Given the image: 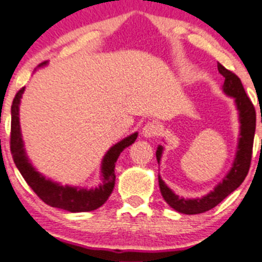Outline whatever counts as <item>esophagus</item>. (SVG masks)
<instances>
[{"label":"esophagus","mask_w":262,"mask_h":262,"mask_svg":"<svg viewBox=\"0 0 262 262\" xmlns=\"http://www.w3.org/2000/svg\"><path fill=\"white\" fill-rule=\"evenodd\" d=\"M161 133V126L158 125L157 123H147L146 125L143 126V130H142V134L146 138H153V137L160 136Z\"/></svg>","instance_id":"34e87169"}]
</instances>
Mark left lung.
<instances>
[{
  "label": "left lung",
  "instance_id": "1",
  "mask_svg": "<svg viewBox=\"0 0 262 262\" xmlns=\"http://www.w3.org/2000/svg\"><path fill=\"white\" fill-rule=\"evenodd\" d=\"M218 71L224 77V83L222 86L224 94L229 97H233L234 105L238 112L239 120V137L238 144H237L236 157H234L233 165H232L229 172L224 176V179L214 187L213 191L196 199H185V198L176 195L165 181L158 175V184H160L161 194H162L165 202L171 208L179 213L184 214H199L208 212L219 204L223 199H226L231 192H233L239 185L244 182L247 176L251 165V157H252V146L253 137H255L256 129V112L253 104L242 86V82L234 73L224 68L221 63H218ZM163 147L158 146L156 150V157L160 163L162 157Z\"/></svg>",
  "mask_w": 262,
  "mask_h": 262
}]
</instances>
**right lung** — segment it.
<instances>
[{
	"label": "right lung",
	"instance_id": "1",
	"mask_svg": "<svg viewBox=\"0 0 262 262\" xmlns=\"http://www.w3.org/2000/svg\"><path fill=\"white\" fill-rule=\"evenodd\" d=\"M46 63H41L40 66ZM24 91H25V87H23L17 92L11 105V142H10L12 158L23 178L34 190V192L50 207L59 208L71 213L91 212L100 208L109 199L114 189L116 160L126 147L136 142L138 133L136 132L126 138L121 139L107 150L101 162L102 182L99 186L95 189H83L80 186H68V185L63 186L50 179H46V176L36 171L26 155L23 136H21L20 118H18V110H20V102Z\"/></svg>",
	"mask_w": 262,
	"mask_h": 262
}]
</instances>
